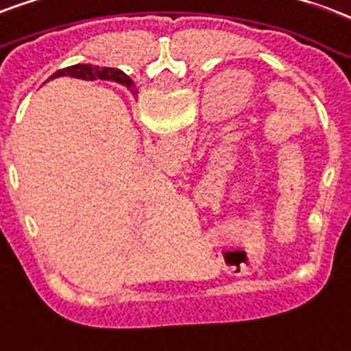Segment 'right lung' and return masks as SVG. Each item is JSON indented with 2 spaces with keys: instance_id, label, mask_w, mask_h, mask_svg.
<instances>
[{
  "instance_id": "obj_1",
  "label": "right lung",
  "mask_w": 351,
  "mask_h": 351,
  "mask_svg": "<svg viewBox=\"0 0 351 351\" xmlns=\"http://www.w3.org/2000/svg\"><path fill=\"white\" fill-rule=\"evenodd\" d=\"M59 76H70L77 77V80H87V82H95V80H106V82H115L124 85L126 89L136 95V85L130 80L123 70L119 69H110V66H98V64H72V66H66V69L57 70L56 74H51L48 80H53V77Z\"/></svg>"
}]
</instances>
